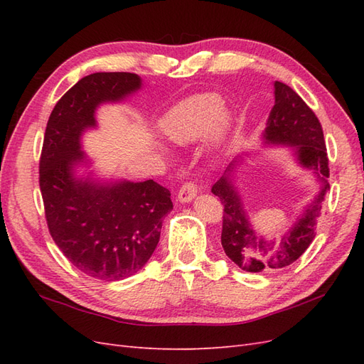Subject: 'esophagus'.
<instances>
[{"instance_id": "obj_1", "label": "esophagus", "mask_w": 364, "mask_h": 364, "mask_svg": "<svg viewBox=\"0 0 364 364\" xmlns=\"http://www.w3.org/2000/svg\"><path fill=\"white\" fill-rule=\"evenodd\" d=\"M197 190H199V186L194 182H186L182 185V188L178 193V200L182 203H188L191 202L194 197L197 196Z\"/></svg>"}]
</instances>
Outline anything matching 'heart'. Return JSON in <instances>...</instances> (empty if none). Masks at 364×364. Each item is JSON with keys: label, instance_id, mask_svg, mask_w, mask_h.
<instances>
[{"label": "heart", "instance_id": "obj_1", "mask_svg": "<svg viewBox=\"0 0 364 364\" xmlns=\"http://www.w3.org/2000/svg\"><path fill=\"white\" fill-rule=\"evenodd\" d=\"M222 97L215 92L196 94L173 106L159 121L162 135L174 144H186L214 127L220 135L226 124Z\"/></svg>", "mask_w": 364, "mask_h": 364}]
</instances>
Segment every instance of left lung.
I'll return each mask as SVG.
<instances>
[{"label":"left lung","mask_w":364,"mask_h":364,"mask_svg":"<svg viewBox=\"0 0 364 364\" xmlns=\"http://www.w3.org/2000/svg\"><path fill=\"white\" fill-rule=\"evenodd\" d=\"M262 138L267 144L293 147L301 167L313 170L321 182V191L291 229L279 238L269 240L252 229L243 202L230 179L238 161L229 164L211 190L225 206L222 246L241 270L252 273L284 269L302 255L316 237L314 229L329 190L328 156L321 121L302 98L282 82H274V106Z\"/></svg>","instance_id":"8db88e82"}]
</instances>
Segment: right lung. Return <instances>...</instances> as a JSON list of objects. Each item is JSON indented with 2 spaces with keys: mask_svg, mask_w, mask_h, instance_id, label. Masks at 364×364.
Segmentation results:
<instances>
[{
  "mask_svg": "<svg viewBox=\"0 0 364 364\" xmlns=\"http://www.w3.org/2000/svg\"><path fill=\"white\" fill-rule=\"evenodd\" d=\"M141 87L134 73L83 77L54 106L39 161V186L48 230L60 252L87 277L119 281L146 266L155 252L171 194L155 181L102 183L75 178L86 161L80 136L95 127V109Z\"/></svg>",
  "mask_w": 364,
  "mask_h": 364,
  "instance_id": "1",
  "label": "right lung"
}]
</instances>
